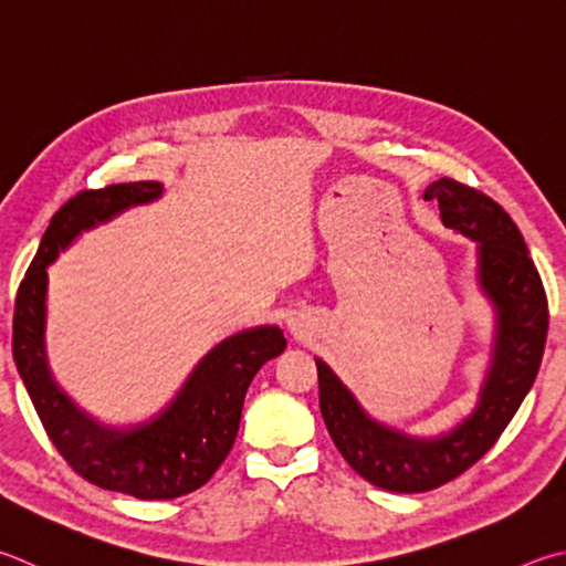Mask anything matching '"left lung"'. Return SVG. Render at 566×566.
<instances>
[{"label": "left lung", "mask_w": 566, "mask_h": 566, "mask_svg": "<svg viewBox=\"0 0 566 566\" xmlns=\"http://www.w3.org/2000/svg\"><path fill=\"white\" fill-rule=\"evenodd\" d=\"M423 198L438 202L446 228L478 240L480 284L497 310L495 356L475 413L436 440H416L378 426L332 368L316 361L318 408L334 446L358 475L390 492L446 485L497 443L537 378L549 326L539 272L502 205L453 178L428 185Z\"/></svg>", "instance_id": "1"}]
</instances>
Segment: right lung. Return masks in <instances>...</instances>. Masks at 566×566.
<instances>
[{"label":"right lung","instance_id":"obj_1","mask_svg":"<svg viewBox=\"0 0 566 566\" xmlns=\"http://www.w3.org/2000/svg\"><path fill=\"white\" fill-rule=\"evenodd\" d=\"M160 192V182H120L74 195L51 218L14 302V364L49 440L91 485L138 500L188 495L212 478L238 438L254 374L286 346L276 326L224 338L198 364L178 398L136 430L98 426L61 394L44 354L46 266L81 230L111 220L130 205L156 200Z\"/></svg>","mask_w":566,"mask_h":566}]
</instances>
